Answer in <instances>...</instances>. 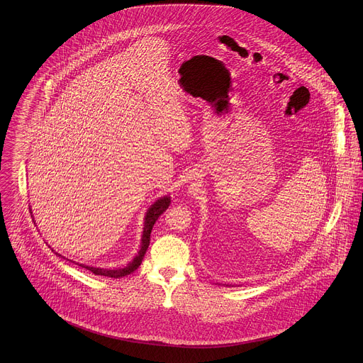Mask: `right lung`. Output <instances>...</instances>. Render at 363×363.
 I'll list each match as a JSON object with an SVG mask.
<instances>
[{
    "label": "right lung",
    "mask_w": 363,
    "mask_h": 363,
    "mask_svg": "<svg viewBox=\"0 0 363 363\" xmlns=\"http://www.w3.org/2000/svg\"><path fill=\"white\" fill-rule=\"evenodd\" d=\"M172 203V199L170 196H163L160 199H157L155 203L148 208L145 216H144V228H143V237H141V245H140V250H138V255L133 257V259L126 265V267H122V268H99V267H89V265H84V264H79V262H74L83 268H86L88 271H91L92 274L95 275H101V277H114V279H118V277H126L129 274H132L133 271H136L138 268V265L141 264V261L145 256V252L150 246V241H151V231H152V227L155 225L157 218L169 208ZM31 211V209H30ZM58 255V253H55ZM60 257H62L61 255H58ZM65 259V257H64Z\"/></svg>",
    "instance_id": "add662e5"
}]
</instances>
